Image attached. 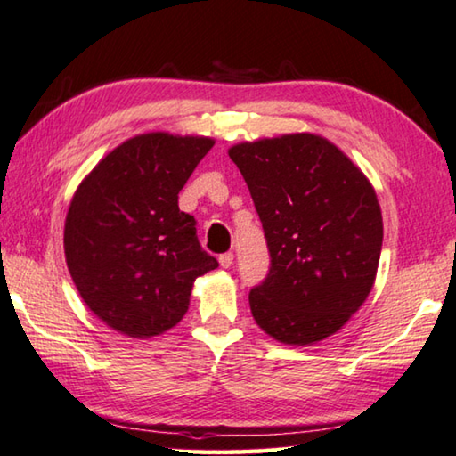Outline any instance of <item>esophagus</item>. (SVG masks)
<instances>
[{"label": "esophagus", "mask_w": 456, "mask_h": 456, "mask_svg": "<svg viewBox=\"0 0 456 456\" xmlns=\"http://www.w3.org/2000/svg\"><path fill=\"white\" fill-rule=\"evenodd\" d=\"M233 259H235V256L231 254V251H227V254L219 256V264H221V267H231L233 265Z\"/></svg>", "instance_id": "34e87169"}]
</instances>
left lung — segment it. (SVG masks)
<instances>
[{"label":"left lung","mask_w":456,"mask_h":456,"mask_svg":"<svg viewBox=\"0 0 456 456\" xmlns=\"http://www.w3.org/2000/svg\"><path fill=\"white\" fill-rule=\"evenodd\" d=\"M229 158L248 183L272 257L249 292L259 329L298 346L335 335L378 273L384 221L371 183L335 143L306 132L235 143Z\"/></svg>","instance_id":"1"}]
</instances>
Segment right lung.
<instances>
[{"mask_svg": "<svg viewBox=\"0 0 456 456\" xmlns=\"http://www.w3.org/2000/svg\"><path fill=\"white\" fill-rule=\"evenodd\" d=\"M202 135L150 132L111 150L70 200L64 257L78 294L107 327L134 338L183 321L194 280L219 262L178 208L192 170L213 148Z\"/></svg>", "mask_w": 456, "mask_h": 456, "instance_id": "add662e5", "label": "right lung"}]
</instances>
